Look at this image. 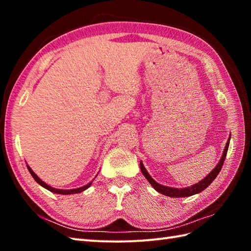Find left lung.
Returning a JSON list of instances; mask_svg holds the SVG:
<instances>
[{
    "mask_svg": "<svg viewBox=\"0 0 251 251\" xmlns=\"http://www.w3.org/2000/svg\"><path fill=\"white\" fill-rule=\"evenodd\" d=\"M230 139H231V136L228 137L225 150H223V154H222L219 163L217 164V166L214 169H212L211 172L208 174V176H206L204 179H201L200 182H197V183L191 185V186H188V188H182V189L170 188V186L162 185V184L157 183L156 181L154 180L150 175H149V173L147 172V169L145 168V166H143L142 162H140V169H141L143 176L146 177V179L149 181V182H150V184L158 192V193L164 194V195L169 196V197H188V196H192L194 194L201 193V191H204L206 188H208L212 181L216 179L218 174L220 173V170L222 168V165H223V163H225V159H226V156L228 145H230Z\"/></svg>",
    "mask_w": 251,
    "mask_h": 251,
    "instance_id": "1",
    "label": "left lung"
}]
</instances>
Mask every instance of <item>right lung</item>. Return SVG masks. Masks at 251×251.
<instances>
[{
  "instance_id": "1",
  "label": "right lung",
  "mask_w": 251,
  "mask_h": 251,
  "mask_svg": "<svg viewBox=\"0 0 251 251\" xmlns=\"http://www.w3.org/2000/svg\"><path fill=\"white\" fill-rule=\"evenodd\" d=\"M26 167H28V169H29V172H30L31 176H32V177H33V179L36 181V182L39 183L40 185L43 186V188H45V189H47V190H49V191L52 192V193L62 194V195H68V194H76V193H81V192H83V191H85V190H86V189H88L89 186L92 185V183H93V181H90V182H89L88 184H86V185L81 186V188H77V189H71V190H61V189H55V188H51L50 185H49V184H47V183H45L43 180H41L39 177H37V176L35 175V173L33 172V170H32V169L30 168L29 165H26Z\"/></svg>"
}]
</instances>
